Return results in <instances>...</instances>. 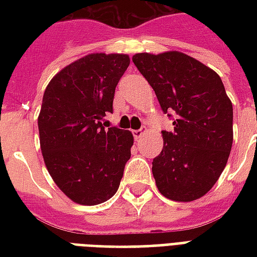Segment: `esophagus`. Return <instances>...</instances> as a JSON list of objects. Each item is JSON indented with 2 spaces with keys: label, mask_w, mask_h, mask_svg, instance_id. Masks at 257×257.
<instances>
[{
  "label": "esophagus",
  "mask_w": 257,
  "mask_h": 257,
  "mask_svg": "<svg viewBox=\"0 0 257 257\" xmlns=\"http://www.w3.org/2000/svg\"><path fill=\"white\" fill-rule=\"evenodd\" d=\"M145 134H146V128L145 129H138V131H134L135 139H136V140L142 139V138L145 136Z\"/></svg>",
  "instance_id": "1"
}]
</instances>
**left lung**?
I'll use <instances>...</instances> for the list:
<instances>
[{"instance_id": "obj_1", "label": "left lung", "mask_w": 257, "mask_h": 257, "mask_svg": "<svg viewBox=\"0 0 257 257\" xmlns=\"http://www.w3.org/2000/svg\"><path fill=\"white\" fill-rule=\"evenodd\" d=\"M135 66L156 92L164 112L173 111V132L153 160L158 191L172 201L204 197L226 168L232 146V104L219 74L178 51L136 53Z\"/></svg>"}]
</instances>
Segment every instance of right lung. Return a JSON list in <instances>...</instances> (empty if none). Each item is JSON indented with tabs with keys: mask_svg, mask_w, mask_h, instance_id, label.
<instances>
[{
	"mask_svg": "<svg viewBox=\"0 0 257 257\" xmlns=\"http://www.w3.org/2000/svg\"><path fill=\"white\" fill-rule=\"evenodd\" d=\"M128 55L90 53L62 68L42 97L40 146L53 182L73 202L97 205L117 193L134 135L101 119L112 111L114 92Z\"/></svg>",
	"mask_w": 257,
	"mask_h": 257,
	"instance_id": "right-lung-1",
	"label": "right lung"
}]
</instances>
